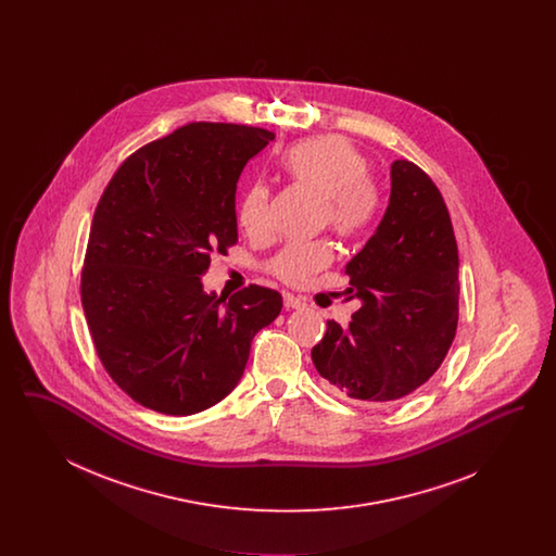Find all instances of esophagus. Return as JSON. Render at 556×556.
I'll use <instances>...</instances> for the list:
<instances>
[{
  "instance_id": "obj_1",
  "label": "esophagus",
  "mask_w": 556,
  "mask_h": 556,
  "mask_svg": "<svg viewBox=\"0 0 556 556\" xmlns=\"http://www.w3.org/2000/svg\"><path fill=\"white\" fill-rule=\"evenodd\" d=\"M283 304H286L288 311H300V308L306 306V302L302 298L293 295V293H283Z\"/></svg>"
}]
</instances>
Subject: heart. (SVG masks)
<instances>
[{
  "mask_svg": "<svg viewBox=\"0 0 556 556\" xmlns=\"http://www.w3.org/2000/svg\"><path fill=\"white\" fill-rule=\"evenodd\" d=\"M283 168L300 186L323 195L320 223L352 238L363 233L375 220L381 193L369 177V160L342 135H320L295 143L283 156ZM239 225L250 236H263L270 225V193L265 184H254L239 204ZM331 252L323 241L288 243L270 263L268 270L290 283L304 286L329 265Z\"/></svg>",
  "mask_w": 556,
  "mask_h": 556,
  "instance_id": "obj_1",
  "label": "heart"
}]
</instances>
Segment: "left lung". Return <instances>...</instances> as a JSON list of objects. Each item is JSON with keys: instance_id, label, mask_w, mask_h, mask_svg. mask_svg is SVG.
Wrapping results in <instances>:
<instances>
[{"instance_id": "left-lung-1", "label": "left lung", "mask_w": 556, "mask_h": 556, "mask_svg": "<svg viewBox=\"0 0 556 556\" xmlns=\"http://www.w3.org/2000/svg\"><path fill=\"white\" fill-rule=\"evenodd\" d=\"M386 214L345 265L361 302L348 327L327 320L313 363L329 392L358 402L413 394L440 369L458 323V248L448 208L424 170L394 160Z\"/></svg>"}]
</instances>
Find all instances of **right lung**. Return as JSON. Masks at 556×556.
<instances>
[{"label":"right lung","mask_w":556,"mask_h":556,"mask_svg":"<svg viewBox=\"0 0 556 556\" xmlns=\"http://www.w3.org/2000/svg\"><path fill=\"white\" fill-rule=\"evenodd\" d=\"M275 132L189 123L121 164L93 214L80 302L114 383L146 408L186 417L238 386L281 293L204 291L212 254L238 243L236 189Z\"/></svg>","instance_id":"1"}]
</instances>
